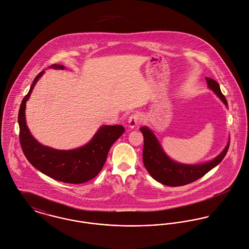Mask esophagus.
I'll list each match as a JSON object with an SVG mask.
<instances>
[{"label":"esophagus","mask_w":249,"mask_h":249,"mask_svg":"<svg viewBox=\"0 0 249 249\" xmlns=\"http://www.w3.org/2000/svg\"><path fill=\"white\" fill-rule=\"evenodd\" d=\"M128 122H129V127H130V128L133 129V128L137 127L138 124H139V122H140V116H139V114H138V113L132 114V115L129 117Z\"/></svg>","instance_id":"34e87169"}]
</instances>
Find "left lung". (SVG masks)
I'll use <instances>...</instances> for the list:
<instances>
[{
    "label": "left lung",
    "instance_id": "obj_1",
    "mask_svg": "<svg viewBox=\"0 0 249 249\" xmlns=\"http://www.w3.org/2000/svg\"><path fill=\"white\" fill-rule=\"evenodd\" d=\"M206 82L208 87L221 98L223 103L227 105L225 96L222 94L220 85L217 83V81L206 77ZM140 131L144 137L143 163L145 168L157 181L173 187L189 184L202 178L211 169L218 165L224 159L230 142H228L223 152L215 160L198 165H185L177 163L170 160L163 152L158 139L147 127H141Z\"/></svg>",
    "mask_w": 249,
    "mask_h": 249
}]
</instances>
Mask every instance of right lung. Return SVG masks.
Returning <instances> with one entry per match:
<instances>
[{"label": "right lung", "instance_id": "obj_1", "mask_svg": "<svg viewBox=\"0 0 249 249\" xmlns=\"http://www.w3.org/2000/svg\"><path fill=\"white\" fill-rule=\"evenodd\" d=\"M52 67L64 69V66L57 64ZM43 73L44 71L34 78L28 94L20 106L18 114L19 139L23 153L31 165L50 178L66 183H84L99 174L106 162L111 145L122 136L125 129L121 125L103 126L87 145L71 151H60L41 145L28 131L25 109L35 84Z\"/></svg>", "mask_w": 249, "mask_h": 249}]
</instances>
